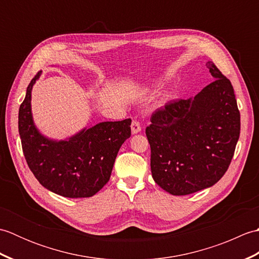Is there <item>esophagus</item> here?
<instances>
[{"label": "esophagus", "mask_w": 259, "mask_h": 259, "mask_svg": "<svg viewBox=\"0 0 259 259\" xmlns=\"http://www.w3.org/2000/svg\"><path fill=\"white\" fill-rule=\"evenodd\" d=\"M141 131V125L138 122V121H133V123H131V134L133 135H137L139 134Z\"/></svg>", "instance_id": "esophagus-1"}]
</instances>
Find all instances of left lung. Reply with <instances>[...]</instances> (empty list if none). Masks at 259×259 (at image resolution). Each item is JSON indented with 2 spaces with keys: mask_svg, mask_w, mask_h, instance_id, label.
Masks as SVG:
<instances>
[{
  "mask_svg": "<svg viewBox=\"0 0 259 259\" xmlns=\"http://www.w3.org/2000/svg\"><path fill=\"white\" fill-rule=\"evenodd\" d=\"M206 65L213 82L194 98L157 110L146 129L152 178L174 196L216 184L227 171L239 139L234 88L212 61Z\"/></svg>",
  "mask_w": 259,
  "mask_h": 259,
  "instance_id": "8db88e82",
  "label": "left lung"
}]
</instances>
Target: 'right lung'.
<instances>
[{
    "mask_svg": "<svg viewBox=\"0 0 259 259\" xmlns=\"http://www.w3.org/2000/svg\"><path fill=\"white\" fill-rule=\"evenodd\" d=\"M38 72L26 89L19 110L22 149L33 175L45 188L68 198L96 195L106 185L118 151L131 136V119L104 121L63 140L43 136L34 123L31 98Z\"/></svg>",
    "mask_w": 259,
    "mask_h": 259,
    "instance_id": "1",
    "label": "right lung"
}]
</instances>
